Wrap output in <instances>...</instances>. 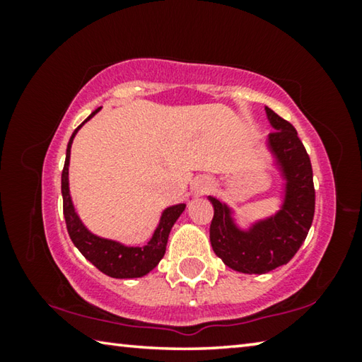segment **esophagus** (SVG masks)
<instances>
[{
	"mask_svg": "<svg viewBox=\"0 0 362 362\" xmlns=\"http://www.w3.org/2000/svg\"><path fill=\"white\" fill-rule=\"evenodd\" d=\"M196 192H198L199 194H204V193H207L209 192V189L212 188V185H211V182H204V180H201L199 183H196Z\"/></svg>",
	"mask_w": 362,
	"mask_h": 362,
	"instance_id": "34e87169",
	"label": "esophagus"
}]
</instances>
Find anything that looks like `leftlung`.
I'll use <instances>...</instances> for the list:
<instances>
[{"label": "left lung", "mask_w": 362, "mask_h": 362, "mask_svg": "<svg viewBox=\"0 0 362 362\" xmlns=\"http://www.w3.org/2000/svg\"><path fill=\"white\" fill-rule=\"evenodd\" d=\"M274 127L268 145L286 177V199L276 216L249 231L236 228L230 209L209 196L214 206L211 244L226 267L240 273L263 274L286 265L302 246L315 217L313 169L296 127L272 108H265Z\"/></svg>", "instance_id": "left-lung-1"}]
</instances>
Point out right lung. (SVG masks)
Segmentation results:
<instances>
[{
	"label": "right lung",
	"instance_id": "right-lung-1",
	"mask_svg": "<svg viewBox=\"0 0 362 362\" xmlns=\"http://www.w3.org/2000/svg\"><path fill=\"white\" fill-rule=\"evenodd\" d=\"M100 107L94 110L88 118H86L81 124H79L75 132L71 134L69 146H66V156L65 164L62 170V196H64V217L66 223V230L71 241L78 247L86 259H88L95 268H99L102 273L112 278H140L145 276L155 268L159 260L164 257L166 252V244L170 228H173L175 220L180 217V214L185 211V204H177L173 207H168L163 212L161 220H159L158 228L153 233V238L148 244L144 247H127L122 244L103 240L90 233L86 226L81 223V220L76 216L75 207H73L70 189H69V164H70V148L73 144V137L78 132L86 121H89L93 116L99 112Z\"/></svg>",
	"mask_w": 362,
	"mask_h": 362
}]
</instances>
